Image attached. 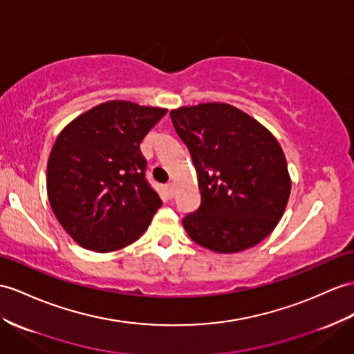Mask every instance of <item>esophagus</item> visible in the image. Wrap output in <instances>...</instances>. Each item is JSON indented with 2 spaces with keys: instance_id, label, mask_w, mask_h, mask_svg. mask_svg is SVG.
Instances as JSON below:
<instances>
[{
  "instance_id": "1",
  "label": "esophagus",
  "mask_w": 354,
  "mask_h": 354,
  "mask_svg": "<svg viewBox=\"0 0 354 354\" xmlns=\"http://www.w3.org/2000/svg\"><path fill=\"white\" fill-rule=\"evenodd\" d=\"M165 191H167V195H168L169 198L174 196V194H176V186H174V183H168V185L165 186Z\"/></svg>"
}]
</instances>
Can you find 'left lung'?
I'll use <instances>...</instances> for the list:
<instances>
[{"label":"left lung","mask_w":354,"mask_h":354,"mask_svg":"<svg viewBox=\"0 0 354 354\" xmlns=\"http://www.w3.org/2000/svg\"><path fill=\"white\" fill-rule=\"evenodd\" d=\"M191 153L200 209L183 227L195 243L236 254L264 240L278 225L291 177L277 138L242 109L209 102L169 112Z\"/></svg>","instance_id":"left-lung-1"}]
</instances>
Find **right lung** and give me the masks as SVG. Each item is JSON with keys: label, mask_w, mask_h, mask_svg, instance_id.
Instances as JSON below:
<instances>
[{"label": "right lung", "mask_w": 354, "mask_h": 354, "mask_svg": "<svg viewBox=\"0 0 354 354\" xmlns=\"http://www.w3.org/2000/svg\"><path fill=\"white\" fill-rule=\"evenodd\" d=\"M167 108L109 100L73 118L53 145L48 200L75 242L112 252L140 239L162 201L145 182L140 144Z\"/></svg>", "instance_id": "add662e5"}]
</instances>
